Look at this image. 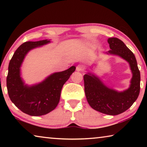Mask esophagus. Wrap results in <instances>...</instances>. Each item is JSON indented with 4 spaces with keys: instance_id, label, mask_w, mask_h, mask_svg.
I'll use <instances>...</instances> for the list:
<instances>
[{
    "instance_id": "1",
    "label": "esophagus",
    "mask_w": 147,
    "mask_h": 147,
    "mask_svg": "<svg viewBox=\"0 0 147 147\" xmlns=\"http://www.w3.org/2000/svg\"><path fill=\"white\" fill-rule=\"evenodd\" d=\"M84 69H85V67H84V66L82 65H77L76 67V71H80V72H82L84 71Z\"/></svg>"
}]
</instances>
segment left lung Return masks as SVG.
Returning a JSON list of instances; mask_svg holds the SVG:
<instances>
[{"mask_svg":"<svg viewBox=\"0 0 147 147\" xmlns=\"http://www.w3.org/2000/svg\"><path fill=\"white\" fill-rule=\"evenodd\" d=\"M108 42L111 49L108 54L118 55L130 63L133 73L130 88L118 93L88 73L84 76V89L87 100L92 108L107 115H117L130 108L138 98L140 91V71L134 53L121 39L111 38Z\"/></svg>","mask_w":147,"mask_h":147,"instance_id":"obj_1","label":"left lung"}]
</instances>
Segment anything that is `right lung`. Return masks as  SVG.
Listing matches in <instances>:
<instances>
[{"instance_id": "add662e5", "label": "right lung", "mask_w": 147, "mask_h": 147, "mask_svg": "<svg viewBox=\"0 0 147 147\" xmlns=\"http://www.w3.org/2000/svg\"><path fill=\"white\" fill-rule=\"evenodd\" d=\"M49 42L47 39L24 42L16 50L9 63L6 86L9 98L20 110L29 115H43L55 109L62 87L76 69L72 66L67 70L53 74L38 85H24L20 77V67L24 56L30 50Z\"/></svg>"}]
</instances>
